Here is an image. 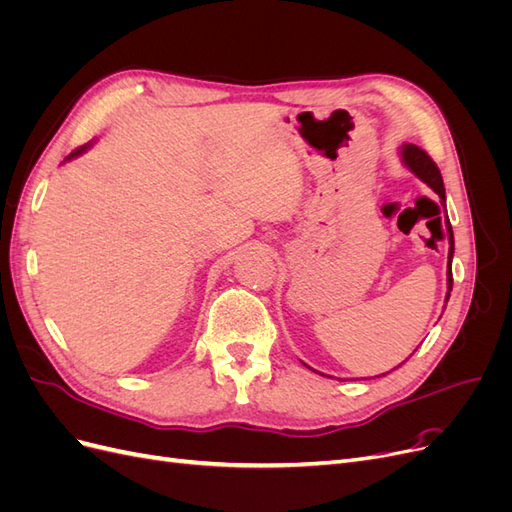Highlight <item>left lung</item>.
<instances>
[{"label": "left lung", "mask_w": 512, "mask_h": 512, "mask_svg": "<svg viewBox=\"0 0 512 512\" xmlns=\"http://www.w3.org/2000/svg\"><path fill=\"white\" fill-rule=\"evenodd\" d=\"M401 156H404V162L408 164V168L412 170V173L423 179L429 188L436 192L440 198H442V205L446 209V196H444V181H442V175H440V168L436 166V162H433L429 158V153L421 147L416 145H404V151H401ZM446 226H448V241H451V250H448V271H446V277H448V292H446V301L448 297H451V290H453V269H451V262H453V252H455V241H453V228H451V222H448L446 218ZM408 361V359H406Z\"/></svg>", "instance_id": "obj_1"}]
</instances>
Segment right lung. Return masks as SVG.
<instances>
[{"label": "right lung", "instance_id": "right-lung-1", "mask_svg": "<svg viewBox=\"0 0 512 512\" xmlns=\"http://www.w3.org/2000/svg\"><path fill=\"white\" fill-rule=\"evenodd\" d=\"M83 151H85V147H79V149H74V151L70 153V156H68V160H70V158H76V156H81V153H83Z\"/></svg>", "mask_w": 512, "mask_h": 512}]
</instances>
